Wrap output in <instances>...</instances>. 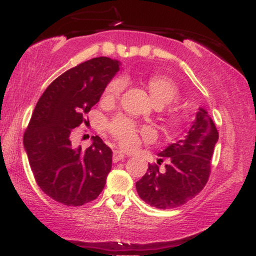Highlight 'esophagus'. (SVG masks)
Masks as SVG:
<instances>
[{
	"label": "esophagus",
	"instance_id": "obj_1",
	"mask_svg": "<svg viewBox=\"0 0 256 256\" xmlns=\"http://www.w3.org/2000/svg\"><path fill=\"white\" fill-rule=\"evenodd\" d=\"M124 158H125V155H124V152H120V150H114L113 152V161H114V162H118V161L124 160Z\"/></svg>",
	"mask_w": 256,
	"mask_h": 256
}]
</instances>
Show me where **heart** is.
Segmentation results:
<instances>
[{
	"instance_id": "1",
	"label": "heart",
	"mask_w": 256,
	"mask_h": 256,
	"mask_svg": "<svg viewBox=\"0 0 256 256\" xmlns=\"http://www.w3.org/2000/svg\"><path fill=\"white\" fill-rule=\"evenodd\" d=\"M126 84H128V82L124 77L113 79L108 84L107 89L104 91V98L114 100L119 98L122 91L125 90ZM146 89H148L149 96H150L155 107H166V106L174 102L179 95L174 83L170 79L161 77V76H152V77L149 78L148 82H146ZM178 120L179 119L177 116H173L172 122L177 124ZM112 132L114 134V136L118 138L120 144L124 148L131 149L137 146L138 130L128 119L118 118L114 120L113 124H112ZM142 134H146V136H150V131L149 130H142Z\"/></svg>"
}]
</instances>
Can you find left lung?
I'll list each match as a JSON object with an SVG mask.
<instances>
[{
    "label": "left lung",
    "mask_w": 256,
    "mask_h": 256,
    "mask_svg": "<svg viewBox=\"0 0 256 256\" xmlns=\"http://www.w3.org/2000/svg\"><path fill=\"white\" fill-rule=\"evenodd\" d=\"M219 140L216 124L204 108L198 107L195 120L183 140L158 152L160 165L166 158L165 172L158 165H149L136 183L140 198L158 210H171L195 198L207 183L210 158Z\"/></svg>",
    "instance_id": "8db88e82"
}]
</instances>
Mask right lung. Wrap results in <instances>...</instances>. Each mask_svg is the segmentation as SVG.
Segmentation results:
<instances>
[{
	"mask_svg": "<svg viewBox=\"0 0 256 256\" xmlns=\"http://www.w3.org/2000/svg\"><path fill=\"white\" fill-rule=\"evenodd\" d=\"M120 61L95 58L55 79L38 100L24 134V148L38 186L66 206H83L104 190L113 152L98 136L85 150L74 148L72 128L101 98Z\"/></svg>",
	"mask_w": 256,
	"mask_h": 256,
	"instance_id": "obj_1",
	"label": "right lung"
}]
</instances>
